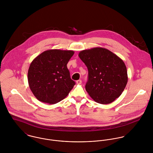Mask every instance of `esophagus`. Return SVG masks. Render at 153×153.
Wrapping results in <instances>:
<instances>
[{"instance_id": "34e87169", "label": "esophagus", "mask_w": 153, "mask_h": 153, "mask_svg": "<svg viewBox=\"0 0 153 153\" xmlns=\"http://www.w3.org/2000/svg\"><path fill=\"white\" fill-rule=\"evenodd\" d=\"M76 84H78V85H80V84H82V81L81 80H78V81H76Z\"/></svg>"}]
</instances>
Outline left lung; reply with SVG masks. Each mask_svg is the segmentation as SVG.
<instances>
[{"instance_id": "obj_1", "label": "left lung", "mask_w": 153, "mask_h": 153, "mask_svg": "<svg viewBox=\"0 0 153 153\" xmlns=\"http://www.w3.org/2000/svg\"><path fill=\"white\" fill-rule=\"evenodd\" d=\"M78 55L88 70L85 89L89 96L101 104H110L118 98L128 81L123 61L109 50L100 47L81 51Z\"/></svg>"}]
</instances>
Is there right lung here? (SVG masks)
<instances>
[{"label": "right lung", "mask_w": 153, "mask_h": 153, "mask_svg": "<svg viewBox=\"0 0 153 153\" xmlns=\"http://www.w3.org/2000/svg\"><path fill=\"white\" fill-rule=\"evenodd\" d=\"M74 54L73 51L50 49L32 61L27 79L30 90L39 101L54 104L68 95L75 84L66 66Z\"/></svg>", "instance_id": "1"}]
</instances>
